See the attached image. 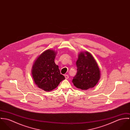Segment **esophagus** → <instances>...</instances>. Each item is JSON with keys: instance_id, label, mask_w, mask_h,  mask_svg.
<instances>
[{"instance_id": "obj_1", "label": "esophagus", "mask_w": 130, "mask_h": 130, "mask_svg": "<svg viewBox=\"0 0 130 130\" xmlns=\"http://www.w3.org/2000/svg\"><path fill=\"white\" fill-rule=\"evenodd\" d=\"M64 76L65 78H66V79H68L69 77V75L68 74H64Z\"/></svg>"}]
</instances>
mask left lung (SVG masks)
<instances>
[{
  "mask_svg": "<svg viewBox=\"0 0 130 130\" xmlns=\"http://www.w3.org/2000/svg\"><path fill=\"white\" fill-rule=\"evenodd\" d=\"M76 65L77 73L72 80L74 86L83 90L93 88L100 78V70L92 54L80 52Z\"/></svg>",
  "mask_w": 130,
  "mask_h": 130,
  "instance_id": "obj_1",
  "label": "left lung"
}]
</instances>
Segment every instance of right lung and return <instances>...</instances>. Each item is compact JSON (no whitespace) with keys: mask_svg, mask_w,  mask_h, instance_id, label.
I'll list each match as a JSON object with an SVG mask.
<instances>
[{"mask_svg":"<svg viewBox=\"0 0 130 130\" xmlns=\"http://www.w3.org/2000/svg\"><path fill=\"white\" fill-rule=\"evenodd\" d=\"M56 54V52L54 50L45 51L37 57L31 69L35 84L46 92L56 89L60 82L65 79L55 62Z\"/></svg>","mask_w":130,"mask_h":130,"instance_id":"obj_1","label":"right lung"}]
</instances>
